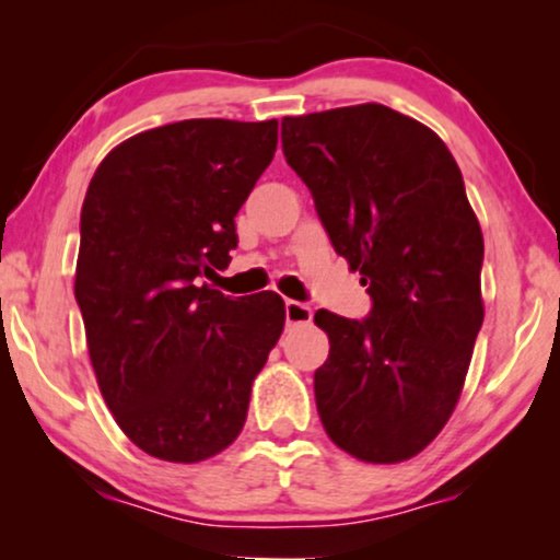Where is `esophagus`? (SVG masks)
<instances>
[{"instance_id": "esophagus-1", "label": "esophagus", "mask_w": 560, "mask_h": 560, "mask_svg": "<svg viewBox=\"0 0 560 560\" xmlns=\"http://www.w3.org/2000/svg\"><path fill=\"white\" fill-rule=\"evenodd\" d=\"M311 318H313L311 305H305L301 301H285V320H288V326L308 324Z\"/></svg>"}]
</instances>
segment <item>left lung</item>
I'll return each instance as SVG.
<instances>
[{
    "label": "left lung",
    "mask_w": 560,
    "mask_h": 560,
    "mask_svg": "<svg viewBox=\"0 0 560 560\" xmlns=\"http://www.w3.org/2000/svg\"><path fill=\"white\" fill-rule=\"evenodd\" d=\"M282 152L372 298L362 320L316 313L331 341L313 374L320 423L362 462H405L454 412L485 320L462 171L433 129L382 104L285 117Z\"/></svg>",
    "instance_id": "8db88e82"
}]
</instances>
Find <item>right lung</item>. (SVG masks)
<instances>
[{"label": "right lung", "mask_w": 560, "mask_h": 560, "mask_svg": "<svg viewBox=\"0 0 560 560\" xmlns=\"http://www.w3.org/2000/svg\"><path fill=\"white\" fill-rule=\"evenodd\" d=\"M278 148V119H183L129 137L81 209L75 303L98 389L127 439L175 464L224 451L285 326L278 293L206 285Z\"/></svg>", "instance_id": "right-lung-1"}]
</instances>
